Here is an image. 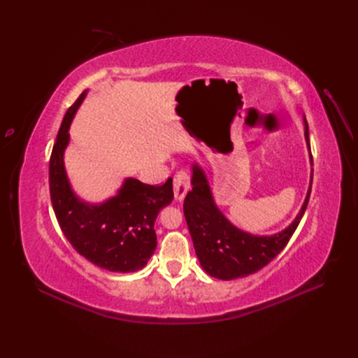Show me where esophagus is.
I'll return each mask as SVG.
<instances>
[{
	"instance_id": "34e87169",
	"label": "esophagus",
	"mask_w": 358,
	"mask_h": 358,
	"mask_svg": "<svg viewBox=\"0 0 358 358\" xmlns=\"http://www.w3.org/2000/svg\"><path fill=\"white\" fill-rule=\"evenodd\" d=\"M191 188V178L188 175L186 170H179L176 172L175 178H173V192H175V198L178 201H182L186 195V192L189 191Z\"/></svg>"
}]
</instances>
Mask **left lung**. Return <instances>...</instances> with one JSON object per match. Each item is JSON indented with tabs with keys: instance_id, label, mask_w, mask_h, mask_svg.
<instances>
[{
	"instance_id": "1",
	"label": "left lung",
	"mask_w": 358,
	"mask_h": 358,
	"mask_svg": "<svg viewBox=\"0 0 358 358\" xmlns=\"http://www.w3.org/2000/svg\"><path fill=\"white\" fill-rule=\"evenodd\" d=\"M304 137L310 148L308 122ZM310 191L312 186L299 215L285 230L274 236H253L234 227L221 214L214 203L206 175L195 164L192 191L188 192L183 201V214L203 271L214 278L234 280L262 269L290 241L308 207Z\"/></svg>"
}]
</instances>
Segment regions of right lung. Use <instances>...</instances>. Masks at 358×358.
<instances>
[{
  "label": "right lung",
  "mask_w": 358,
  "mask_h": 358,
  "mask_svg": "<svg viewBox=\"0 0 358 358\" xmlns=\"http://www.w3.org/2000/svg\"><path fill=\"white\" fill-rule=\"evenodd\" d=\"M86 96L83 92L68 108L49 160V192L58 224L66 241L92 264L112 272H134L145 266L157 246L155 221L172 202L173 185H147L127 179L117 195L100 206H89L71 191L64 167L68 128Z\"/></svg>",
  "instance_id": "1"
}]
</instances>
